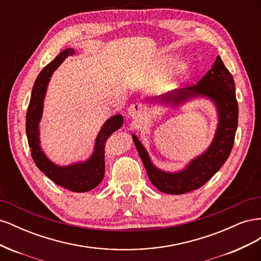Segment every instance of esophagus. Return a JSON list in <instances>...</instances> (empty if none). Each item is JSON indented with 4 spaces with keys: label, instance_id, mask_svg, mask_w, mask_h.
I'll return each mask as SVG.
<instances>
[{
    "label": "esophagus",
    "instance_id": "esophagus-1",
    "mask_svg": "<svg viewBox=\"0 0 261 261\" xmlns=\"http://www.w3.org/2000/svg\"><path fill=\"white\" fill-rule=\"evenodd\" d=\"M128 116L134 121H140L146 116V107L143 103H134L128 108Z\"/></svg>",
    "mask_w": 261,
    "mask_h": 261
}]
</instances>
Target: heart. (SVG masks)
<instances>
[{
	"instance_id": "obj_1",
	"label": "heart",
	"mask_w": 261,
	"mask_h": 261,
	"mask_svg": "<svg viewBox=\"0 0 261 261\" xmlns=\"http://www.w3.org/2000/svg\"><path fill=\"white\" fill-rule=\"evenodd\" d=\"M183 66L180 62L173 60L168 57H163L160 60V66L158 68V72L154 76L155 81H163L165 77H167L171 72H173L174 69L180 68Z\"/></svg>"
}]
</instances>
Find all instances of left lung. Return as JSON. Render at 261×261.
<instances>
[{"label":"left lung","mask_w":261,"mask_h":261,"mask_svg":"<svg viewBox=\"0 0 261 261\" xmlns=\"http://www.w3.org/2000/svg\"><path fill=\"white\" fill-rule=\"evenodd\" d=\"M196 99L212 102L217 111L218 124L209 147L193 158L183 169L171 172L155 167L145 146L135 134H132L150 181L162 193L180 195L201 187L220 170L232 151L238 128L239 106L234 80L220 57L196 85L169 91L156 97L154 101L163 108L178 109Z\"/></svg>","instance_id":"left-lung-1"}]
</instances>
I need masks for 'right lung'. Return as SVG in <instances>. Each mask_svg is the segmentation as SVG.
I'll list each match as a JSON object with an SVG mask.
<instances>
[{"instance_id": "add662e5", "label": "right lung", "mask_w": 261, "mask_h": 261, "mask_svg": "<svg viewBox=\"0 0 261 261\" xmlns=\"http://www.w3.org/2000/svg\"><path fill=\"white\" fill-rule=\"evenodd\" d=\"M73 48L63 50L57 58L46 65L38 75L31 91V98L26 115V134L31 156L38 169L59 186L70 192L85 193L96 188L105 176V146L108 138L114 132L122 127L124 118L122 114H115L102 125L96 141L93 151L86 160L73 162L67 165H60L49 159L41 147L40 121L43 114V103L48 85L51 77L67 57L75 55Z\"/></svg>"}]
</instances>
